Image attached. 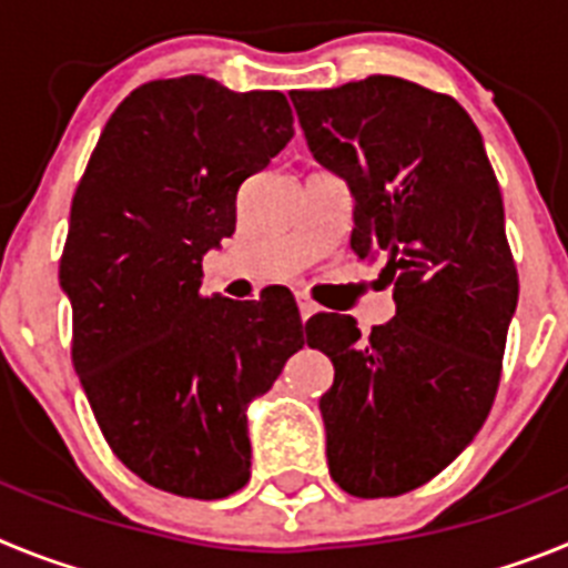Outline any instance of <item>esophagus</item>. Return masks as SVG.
I'll use <instances>...</instances> for the list:
<instances>
[{
	"label": "esophagus",
	"mask_w": 568,
	"mask_h": 568,
	"mask_svg": "<svg viewBox=\"0 0 568 568\" xmlns=\"http://www.w3.org/2000/svg\"><path fill=\"white\" fill-rule=\"evenodd\" d=\"M295 301H298V313H301V321L313 318V315L318 313V304H315V301L310 298V295L298 293V295H295Z\"/></svg>",
	"instance_id": "esophagus-1"
}]
</instances>
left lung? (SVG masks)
Wrapping results in <instances>:
<instances>
[{
    "instance_id": "left-lung-1",
    "label": "left lung",
    "mask_w": 568,
    "mask_h": 568,
    "mask_svg": "<svg viewBox=\"0 0 568 568\" xmlns=\"http://www.w3.org/2000/svg\"><path fill=\"white\" fill-rule=\"evenodd\" d=\"M290 99L313 159L353 195L349 247L384 261L395 301L369 338L353 315L307 321L335 366L318 400L329 475L355 498H393L453 464L498 393L518 307L504 199L453 97L369 77Z\"/></svg>"
}]
</instances>
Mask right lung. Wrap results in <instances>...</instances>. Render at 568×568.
Listing matches in <instances>:
<instances>
[{"instance_id": "1", "label": "right lung", "mask_w": 568, "mask_h": 568, "mask_svg": "<svg viewBox=\"0 0 568 568\" xmlns=\"http://www.w3.org/2000/svg\"><path fill=\"white\" fill-rule=\"evenodd\" d=\"M293 133L278 90L159 79L115 108L73 195L59 267L73 364L110 449L155 489L215 500L247 484L250 404L304 346L284 290L199 293L241 182Z\"/></svg>"}]
</instances>
